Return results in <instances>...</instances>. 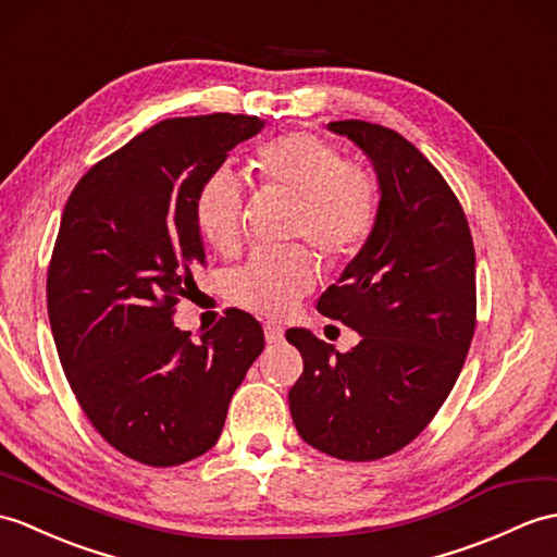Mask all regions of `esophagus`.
Returning <instances> with one entry per match:
<instances>
[{
	"instance_id": "34e87169",
	"label": "esophagus",
	"mask_w": 557,
	"mask_h": 557,
	"mask_svg": "<svg viewBox=\"0 0 557 557\" xmlns=\"http://www.w3.org/2000/svg\"><path fill=\"white\" fill-rule=\"evenodd\" d=\"M263 334L268 344H280L284 339V330L277 325V322H263Z\"/></svg>"
}]
</instances>
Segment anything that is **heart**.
Returning <instances> with one entry per match:
<instances>
[{
  "mask_svg": "<svg viewBox=\"0 0 557 557\" xmlns=\"http://www.w3.org/2000/svg\"><path fill=\"white\" fill-rule=\"evenodd\" d=\"M261 183L296 197L292 232L308 237L327 258L351 256L363 247L380 213L377 180L366 165L346 161L330 139L308 131L280 135L256 151ZM244 180L218 168L194 199L201 237L220 253H235L244 235ZM320 268L304 244L258 249L227 280L237 306L258 315H287L315 287Z\"/></svg>",
  "mask_w": 557,
  "mask_h": 557,
  "instance_id": "obj_1",
  "label": "heart"
}]
</instances>
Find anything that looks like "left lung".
<instances>
[{"instance_id": "obj_1", "label": "left lung", "mask_w": 557, "mask_h": 557, "mask_svg": "<svg viewBox=\"0 0 557 557\" xmlns=\"http://www.w3.org/2000/svg\"><path fill=\"white\" fill-rule=\"evenodd\" d=\"M330 131L372 161L380 213L318 301L360 342L339 354L308 330H287L304 358L289 410L306 444L360 462L408 446L454 389L476 325L474 247L454 189L406 137L366 121Z\"/></svg>"}]
</instances>
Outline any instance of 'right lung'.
Returning <instances> with one entry per match:
<instances>
[{
	"label": "right lung",
	"mask_w": 557,
	"mask_h": 557,
	"mask_svg": "<svg viewBox=\"0 0 557 557\" xmlns=\"http://www.w3.org/2000/svg\"><path fill=\"white\" fill-rule=\"evenodd\" d=\"M263 125L242 113L161 121L89 168L61 215L47 270L61 368L95 430L151 468L215 446L265 346L258 320L235 308L199 342L173 325L206 261L197 191Z\"/></svg>",
	"instance_id": "right-lung-1"
}]
</instances>
